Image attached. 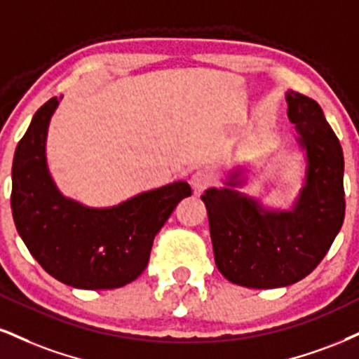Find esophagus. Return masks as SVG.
Listing matches in <instances>:
<instances>
[{"label": "esophagus", "mask_w": 359, "mask_h": 359, "mask_svg": "<svg viewBox=\"0 0 359 359\" xmlns=\"http://www.w3.org/2000/svg\"><path fill=\"white\" fill-rule=\"evenodd\" d=\"M212 182L214 177L209 170H197L194 172L191 177V185L196 192H202L204 189L209 187V185H212Z\"/></svg>", "instance_id": "esophagus-1"}]
</instances>
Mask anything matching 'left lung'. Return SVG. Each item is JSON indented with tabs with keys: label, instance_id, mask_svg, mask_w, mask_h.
<instances>
[{
	"label": "left lung",
	"instance_id": "left-lung-1",
	"mask_svg": "<svg viewBox=\"0 0 359 359\" xmlns=\"http://www.w3.org/2000/svg\"><path fill=\"white\" fill-rule=\"evenodd\" d=\"M287 116L304 152V179L291 209L264 205L239 189L244 167L224 187L202 196L215 266L231 283L252 289L291 286L316 269L344 221V157L338 137L313 98L286 92Z\"/></svg>",
	"mask_w": 359,
	"mask_h": 359
}]
</instances>
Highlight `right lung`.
<instances>
[{
  "label": "right lung",
  "instance_id": "obj_1",
  "mask_svg": "<svg viewBox=\"0 0 359 359\" xmlns=\"http://www.w3.org/2000/svg\"><path fill=\"white\" fill-rule=\"evenodd\" d=\"M62 98H51L33 115L16 147L15 226L32 256L60 283L95 291L122 287L144 273L155 234L192 189L179 180L110 207H90L63 196L46 162L50 120Z\"/></svg>",
  "mask_w": 359,
  "mask_h": 359
}]
</instances>
